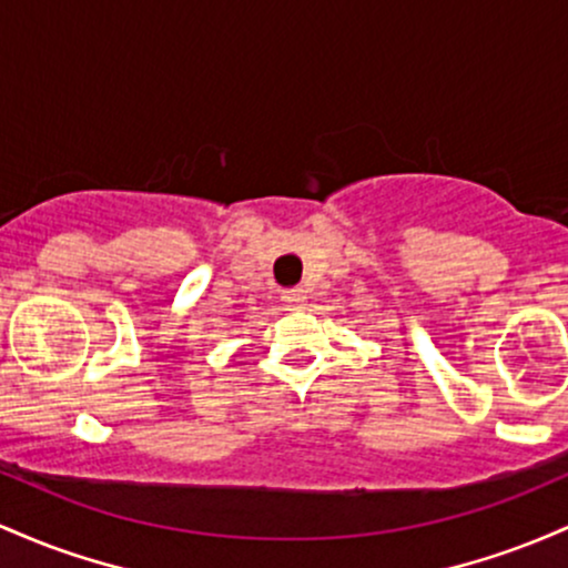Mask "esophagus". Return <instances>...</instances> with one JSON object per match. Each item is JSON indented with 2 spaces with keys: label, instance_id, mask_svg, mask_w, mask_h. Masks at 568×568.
Wrapping results in <instances>:
<instances>
[{
  "label": "esophagus",
  "instance_id": "obj_1",
  "mask_svg": "<svg viewBox=\"0 0 568 568\" xmlns=\"http://www.w3.org/2000/svg\"><path fill=\"white\" fill-rule=\"evenodd\" d=\"M286 308H303L305 305V290H286L282 295Z\"/></svg>",
  "mask_w": 568,
  "mask_h": 568
}]
</instances>
